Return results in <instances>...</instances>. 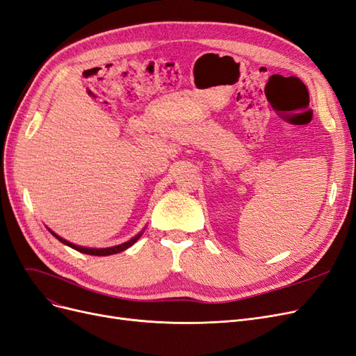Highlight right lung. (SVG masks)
<instances>
[{
  "label": "right lung",
  "instance_id": "add662e5",
  "mask_svg": "<svg viewBox=\"0 0 356 356\" xmlns=\"http://www.w3.org/2000/svg\"><path fill=\"white\" fill-rule=\"evenodd\" d=\"M50 233H51L53 236H55V238H56L58 241H60L62 243H65V245H68V246L74 248L75 251L83 252V254H89V255H99V257H102V255H111V254H117V252H122V251L127 250V248H129V246H132V245L139 239V236L143 234V233H139L138 236H135V238H132V239L129 241V242H124V243L118 245V246H113V248H101V250H96V248H84V246H79V245H72V243H70L68 241L59 238V236L53 233L51 230H50Z\"/></svg>",
  "mask_w": 356,
  "mask_h": 356
}]
</instances>
